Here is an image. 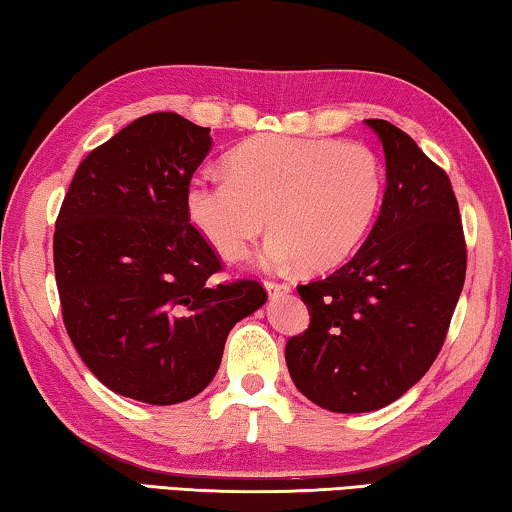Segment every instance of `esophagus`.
I'll return each instance as SVG.
<instances>
[{
  "mask_svg": "<svg viewBox=\"0 0 512 512\" xmlns=\"http://www.w3.org/2000/svg\"><path fill=\"white\" fill-rule=\"evenodd\" d=\"M264 287H266V294H269V298H280L289 291V285H285V282H275V280H266Z\"/></svg>",
  "mask_w": 512,
  "mask_h": 512,
  "instance_id": "34e87169",
  "label": "esophagus"
}]
</instances>
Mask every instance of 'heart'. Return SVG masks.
<instances>
[{
  "label": "heart",
  "instance_id": "heart-1",
  "mask_svg": "<svg viewBox=\"0 0 512 512\" xmlns=\"http://www.w3.org/2000/svg\"><path fill=\"white\" fill-rule=\"evenodd\" d=\"M227 175H196L186 216L218 255L241 262L269 230V269L326 271L360 246L376 218L383 168L362 143L257 136L225 159Z\"/></svg>",
  "mask_w": 512,
  "mask_h": 512
}]
</instances>
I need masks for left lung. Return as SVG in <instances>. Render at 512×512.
I'll return each instance as SVG.
<instances>
[{
    "instance_id": "8db88e82",
    "label": "left lung",
    "mask_w": 512,
    "mask_h": 512,
    "mask_svg": "<svg viewBox=\"0 0 512 512\" xmlns=\"http://www.w3.org/2000/svg\"><path fill=\"white\" fill-rule=\"evenodd\" d=\"M367 125L387 166L378 221L344 266L298 285L310 328L285 348L298 392L346 415L385 408L431 369L467 271L449 175L399 127Z\"/></svg>"
}]
</instances>
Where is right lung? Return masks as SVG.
<instances>
[{
  "instance_id": "right-lung-1",
  "label": "right lung",
  "mask_w": 512,
  "mask_h": 512,
  "mask_svg": "<svg viewBox=\"0 0 512 512\" xmlns=\"http://www.w3.org/2000/svg\"><path fill=\"white\" fill-rule=\"evenodd\" d=\"M209 148L207 127L148 113L81 161L56 218L63 323L93 376L127 399H193L234 323L266 303L257 280L216 285L221 259L186 216Z\"/></svg>"
}]
</instances>
